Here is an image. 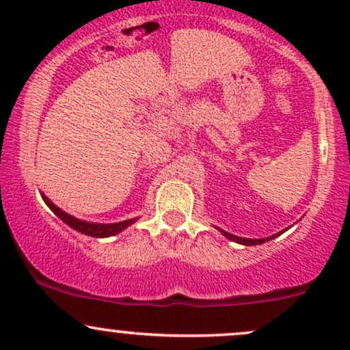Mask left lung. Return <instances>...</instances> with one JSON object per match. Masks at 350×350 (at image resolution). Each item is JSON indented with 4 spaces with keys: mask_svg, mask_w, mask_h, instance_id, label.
Wrapping results in <instances>:
<instances>
[{
    "mask_svg": "<svg viewBox=\"0 0 350 350\" xmlns=\"http://www.w3.org/2000/svg\"><path fill=\"white\" fill-rule=\"evenodd\" d=\"M219 230H220V234H222L224 237H227V239L232 240V242H237V243H240V245H247V247H250V245H260V243L268 242V240H271V239H276V237L283 234V232H286L288 228H284V230H281V232H278V234H275V235H271V237H265V239H245V237H237V235L228 234V232L222 230V228H219Z\"/></svg>",
    "mask_w": 350,
    "mask_h": 350,
    "instance_id": "1",
    "label": "left lung"
}]
</instances>
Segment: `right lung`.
I'll list each match as a JSON object with an SVG mask.
<instances>
[{
	"label": "right lung",
	"instance_id": "right-lung-1",
	"mask_svg": "<svg viewBox=\"0 0 350 350\" xmlns=\"http://www.w3.org/2000/svg\"><path fill=\"white\" fill-rule=\"evenodd\" d=\"M42 196V200L47 204V207L51 208L52 212H54L55 215L59 217L62 222H66L67 226L74 228V230L80 232V234H85L88 237H95V239H105V237H113L116 234H120V232H123L124 228L130 227L131 224H135L136 217L135 219H128V220H123V222H115V224H97V222H87V220H82V219H77V217L67 214L66 211H62V208H59L55 206L52 200L47 198L44 192H41Z\"/></svg>",
	"mask_w": 350,
	"mask_h": 350
}]
</instances>
